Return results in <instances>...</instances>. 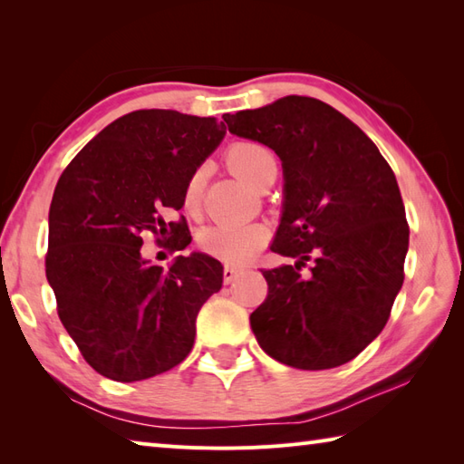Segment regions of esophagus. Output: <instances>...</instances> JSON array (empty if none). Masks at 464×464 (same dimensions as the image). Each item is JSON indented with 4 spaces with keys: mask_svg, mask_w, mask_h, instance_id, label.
Returning a JSON list of instances; mask_svg holds the SVG:
<instances>
[{
    "mask_svg": "<svg viewBox=\"0 0 464 464\" xmlns=\"http://www.w3.org/2000/svg\"><path fill=\"white\" fill-rule=\"evenodd\" d=\"M242 274L240 267H232V266H226L224 267V284H232L236 277Z\"/></svg>",
    "mask_w": 464,
    "mask_h": 464,
    "instance_id": "esophagus-1",
    "label": "esophagus"
}]
</instances>
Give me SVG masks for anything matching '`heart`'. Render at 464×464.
I'll use <instances>...</instances> for the list:
<instances>
[{
	"label": "heart",
	"mask_w": 464,
	"mask_h": 464,
	"mask_svg": "<svg viewBox=\"0 0 464 464\" xmlns=\"http://www.w3.org/2000/svg\"><path fill=\"white\" fill-rule=\"evenodd\" d=\"M226 162L254 188L267 174L277 172L276 154L258 140L234 142L226 150ZM204 180L206 169L198 167L190 172L187 184H184V208L188 212H197L200 208ZM266 236V228L260 224H214L202 232L200 248L226 264H242L262 248Z\"/></svg>",
	"instance_id": "heart-1"
}]
</instances>
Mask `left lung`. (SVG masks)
I'll return each instance as SVG.
<instances>
[{
    "instance_id": "8db88e82",
    "label": "left lung",
    "mask_w": 464,
    "mask_h": 464,
    "mask_svg": "<svg viewBox=\"0 0 464 464\" xmlns=\"http://www.w3.org/2000/svg\"><path fill=\"white\" fill-rule=\"evenodd\" d=\"M224 121L232 135L280 157L284 214L272 252L297 258L262 272L256 339L295 369L352 362L385 327L405 280L409 224L393 170L355 122L314 97L287 95ZM310 259L313 276L304 278Z\"/></svg>"
}]
</instances>
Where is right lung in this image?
I'll return each mask as SVG.
<instances>
[{
    "label": "right lung",
    "instance_id": "1",
    "mask_svg": "<svg viewBox=\"0 0 464 464\" xmlns=\"http://www.w3.org/2000/svg\"><path fill=\"white\" fill-rule=\"evenodd\" d=\"M224 122L179 111L122 115L79 150L49 206L47 282L85 362L121 383L160 375L187 359L202 304L224 270L206 254L169 270L140 256L152 234L170 252L190 244L184 204L190 172L220 145Z\"/></svg>",
    "mask_w": 464,
    "mask_h": 464
}]
</instances>
